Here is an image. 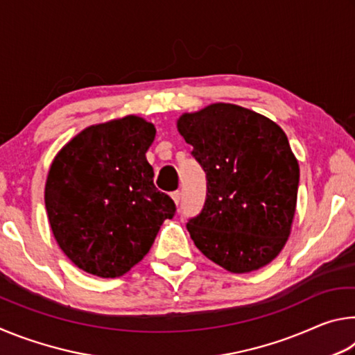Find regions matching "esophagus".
I'll use <instances>...</instances> for the list:
<instances>
[{
	"label": "esophagus",
	"mask_w": 355,
	"mask_h": 355,
	"mask_svg": "<svg viewBox=\"0 0 355 355\" xmlns=\"http://www.w3.org/2000/svg\"><path fill=\"white\" fill-rule=\"evenodd\" d=\"M171 196H172V199H173V202H175V203H177V205H178V203H180V199H182V192H180V191H173Z\"/></svg>",
	"instance_id": "1"
}]
</instances>
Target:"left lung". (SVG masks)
<instances>
[{
	"instance_id": "obj_1",
	"label": "left lung",
	"mask_w": 355,
	"mask_h": 355,
	"mask_svg": "<svg viewBox=\"0 0 355 355\" xmlns=\"http://www.w3.org/2000/svg\"><path fill=\"white\" fill-rule=\"evenodd\" d=\"M177 128L207 173V199L191 218L192 241L227 271L271 263L284 249L296 211L299 164L277 123L238 105L186 112Z\"/></svg>"
}]
</instances>
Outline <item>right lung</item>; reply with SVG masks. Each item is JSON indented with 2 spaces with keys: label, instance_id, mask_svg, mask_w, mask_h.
Masks as SVG:
<instances>
[{
  "label": "right lung",
  "instance_id": "add662e5",
  "mask_svg": "<svg viewBox=\"0 0 355 355\" xmlns=\"http://www.w3.org/2000/svg\"><path fill=\"white\" fill-rule=\"evenodd\" d=\"M155 135L153 123L127 116L83 130L53 159L48 220L59 248L83 271L103 279L127 274L175 214L146 158Z\"/></svg>",
  "mask_w": 355,
  "mask_h": 355
}]
</instances>
